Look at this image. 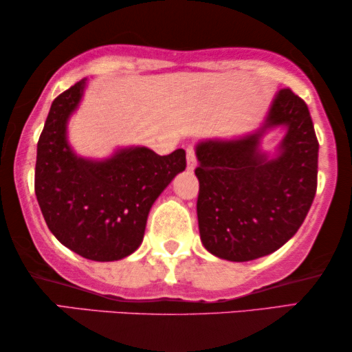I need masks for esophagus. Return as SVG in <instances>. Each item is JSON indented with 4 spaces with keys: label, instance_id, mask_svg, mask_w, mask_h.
I'll return each instance as SVG.
<instances>
[{
    "label": "esophagus",
    "instance_id": "34e87169",
    "mask_svg": "<svg viewBox=\"0 0 352 352\" xmlns=\"http://www.w3.org/2000/svg\"><path fill=\"white\" fill-rule=\"evenodd\" d=\"M197 165V158H195V151L192 147L187 148V170L194 171Z\"/></svg>",
    "mask_w": 352,
    "mask_h": 352
}]
</instances>
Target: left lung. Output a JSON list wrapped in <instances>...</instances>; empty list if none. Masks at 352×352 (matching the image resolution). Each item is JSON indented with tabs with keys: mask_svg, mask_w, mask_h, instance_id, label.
I'll return each instance as SVG.
<instances>
[{
	"mask_svg": "<svg viewBox=\"0 0 352 352\" xmlns=\"http://www.w3.org/2000/svg\"><path fill=\"white\" fill-rule=\"evenodd\" d=\"M286 131L274 151L262 139ZM200 239L211 254L243 263L285 245L305 221L317 189V142L305 100L290 89L274 96L263 123L230 139L195 146Z\"/></svg>",
	"mask_w": 352,
	"mask_h": 352,
	"instance_id": "8db88e82",
	"label": "left lung"
}]
</instances>
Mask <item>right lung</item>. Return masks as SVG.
<instances>
[{
    "instance_id": "add662e5",
    "label": "right lung",
    "mask_w": 352,
    "mask_h": 352,
    "mask_svg": "<svg viewBox=\"0 0 352 352\" xmlns=\"http://www.w3.org/2000/svg\"><path fill=\"white\" fill-rule=\"evenodd\" d=\"M86 86L88 78L80 80L51 105L36 148L35 194L64 247L91 261H118L142 243L152 205L186 170V151L162 157L128 146L105 158L78 155L67 133Z\"/></svg>"
}]
</instances>
